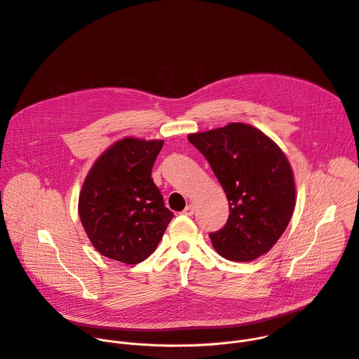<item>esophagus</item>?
<instances>
[{"mask_svg": "<svg viewBox=\"0 0 359 359\" xmlns=\"http://www.w3.org/2000/svg\"><path fill=\"white\" fill-rule=\"evenodd\" d=\"M194 213V204H187L186 209L183 210V215L186 216H191Z\"/></svg>", "mask_w": 359, "mask_h": 359, "instance_id": "34e87169", "label": "esophagus"}]
</instances>
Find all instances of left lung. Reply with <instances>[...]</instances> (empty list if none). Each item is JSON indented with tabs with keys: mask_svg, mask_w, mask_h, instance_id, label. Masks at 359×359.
<instances>
[{
	"mask_svg": "<svg viewBox=\"0 0 359 359\" xmlns=\"http://www.w3.org/2000/svg\"><path fill=\"white\" fill-rule=\"evenodd\" d=\"M229 200V220L210 233L215 250L231 262L269 252L285 231L295 208V180L280 146L260 129L233 122L190 133Z\"/></svg>",
	"mask_w": 359,
	"mask_h": 359,
	"instance_id": "1",
	"label": "left lung"
}]
</instances>
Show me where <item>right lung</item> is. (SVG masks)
I'll return each instance as SVG.
<instances>
[{
	"instance_id": "add662e5",
	"label": "right lung",
	"mask_w": 359,
	"mask_h": 359,
	"mask_svg": "<svg viewBox=\"0 0 359 359\" xmlns=\"http://www.w3.org/2000/svg\"><path fill=\"white\" fill-rule=\"evenodd\" d=\"M163 140L123 137L88 172L78 213L92 245L108 259L137 264L156 250L173 213L153 183Z\"/></svg>"
}]
</instances>
